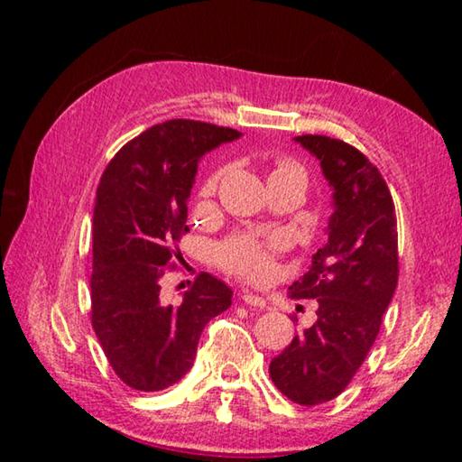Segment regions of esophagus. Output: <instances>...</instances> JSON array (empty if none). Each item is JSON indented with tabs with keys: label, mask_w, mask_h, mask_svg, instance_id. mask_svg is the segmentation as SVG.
I'll return each instance as SVG.
<instances>
[{
	"label": "esophagus",
	"mask_w": 462,
	"mask_h": 462,
	"mask_svg": "<svg viewBox=\"0 0 462 462\" xmlns=\"http://www.w3.org/2000/svg\"><path fill=\"white\" fill-rule=\"evenodd\" d=\"M240 300L246 303V306H250V308H267V301L263 300V297H259V295H254V293H248V291H242L240 293Z\"/></svg>",
	"instance_id": "esophagus-1"
}]
</instances>
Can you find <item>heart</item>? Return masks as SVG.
<instances>
[{
  "instance_id": "obj_1",
  "label": "heart",
  "mask_w": 462,
  "mask_h": 462,
  "mask_svg": "<svg viewBox=\"0 0 462 462\" xmlns=\"http://www.w3.org/2000/svg\"><path fill=\"white\" fill-rule=\"evenodd\" d=\"M226 169H216L209 173L206 181H203L199 195L203 199L212 198L216 193L217 185H220ZM291 173H303L297 162L289 159L277 161L275 169H273L271 177L291 175ZM287 246V236L281 232L273 234H256V232H240L234 236L226 238L216 248V261L224 271L232 273L240 279L246 281H264L271 277L275 271V259L279 253H283Z\"/></svg>"
}]
</instances>
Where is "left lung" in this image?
Returning a JSON list of instances; mask_svg holds the SVG:
<instances>
[{"label":"left lung","instance_id":"1","mask_svg":"<svg viewBox=\"0 0 462 462\" xmlns=\"http://www.w3.org/2000/svg\"><path fill=\"white\" fill-rule=\"evenodd\" d=\"M295 140L319 161L334 189V214L326 245L289 291L318 301L316 322L295 334L269 373L281 393L311 408L338 397L361 369L395 293L400 254L393 198L379 169L344 140Z\"/></svg>","mask_w":462,"mask_h":462}]
</instances>
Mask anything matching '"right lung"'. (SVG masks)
Masks as SVG:
<instances>
[{"label": "right lung", "mask_w": 462, "mask_h": 462, "mask_svg": "<svg viewBox=\"0 0 462 462\" xmlns=\"http://www.w3.org/2000/svg\"><path fill=\"white\" fill-rule=\"evenodd\" d=\"M234 128L167 120L124 144L99 179L93 208L91 326L114 373L136 391H161L191 369L209 319L232 289L208 273L183 301L161 300V277L181 256L198 161L238 138Z\"/></svg>", "instance_id": "obj_1"}]
</instances>
